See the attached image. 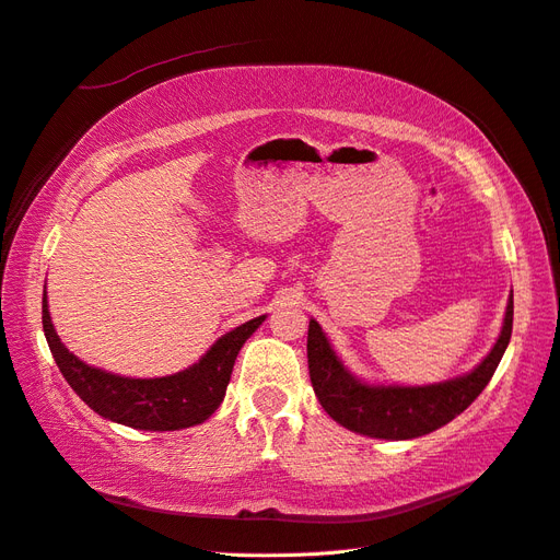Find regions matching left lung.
I'll return each instance as SVG.
<instances>
[{"label":"left lung","mask_w":560,"mask_h":560,"mask_svg":"<svg viewBox=\"0 0 560 560\" xmlns=\"http://www.w3.org/2000/svg\"><path fill=\"white\" fill-rule=\"evenodd\" d=\"M511 328L513 293L509 295L501 334L476 369L430 385H385L357 378L336 354L319 322L310 319L307 364L312 388L328 417L352 433L378 440L421 438L447 425L485 390L509 348Z\"/></svg>","instance_id":"1"}]
</instances>
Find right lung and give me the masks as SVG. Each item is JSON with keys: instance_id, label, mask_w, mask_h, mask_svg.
<instances>
[{"instance_id": "obj_1", "label": "right lung", "mask_w": 560, "mask_h": 560, "mask_svg": "<svg viewBox=\"0 0 560 560\" xmlns=\"http://www.w3.org/2000/svg\"><path fill=\"white\" fill-rule=\"evenodd\" d=\"M265 319L267 314L232 328L214 340L196 364L177 374L130 378L78 360L56 334L49 317L47 291L42 298V326H45L49 350L56 366L61 369L63 378L82 402L113 423L137 430H158V433L191 428L212 417L224 399L238 350Z\"/></svg>"}]
</instances>
